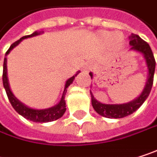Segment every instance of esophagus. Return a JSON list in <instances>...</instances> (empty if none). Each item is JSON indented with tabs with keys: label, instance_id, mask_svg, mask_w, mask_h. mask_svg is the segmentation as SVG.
I'll return each instance as SVG.
<instances>
[{
	"label": "esophagus",
	"instance_id": "1",
	"mask_svg": "<svg viewBox=\"0 0 157 157\" xmlns=\"http://www.w3.org/2000/svg\"><path fill=\"white\" fill-rule=\"evenodd\" d=\"M91 69H92V67H91V65H89V64H88L87 66L84 67V70H85V71H90Z\"/></svg>",
	"mask_w": 157,
	"mask_h": 157
}]
</instances>
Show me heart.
I'll return each mask as SVG.
<instances>
[{"instance_id": "heart-1", "label": "heart", "mask_w": 157, "mask_h": 157, "mask_svg": "<svg viewBox=\"0 0 157 157\" xmlns=\"http://www.w3.org/2000/svg\"><path fill=\"white\" fill-rule=\"evenodd\" d=\"M97 40L101 44H108L114 49L122 47L124 44V37L120 33H114L108 31H101L97 33Z\"/></svg>"}]
</instances>
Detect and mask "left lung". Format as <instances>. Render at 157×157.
Segmentation results:
<instances>
[{
	"instance_id": "1",
	"label": "left lung",
	"mask_w": 157,
	"mask_h": 157,
	"mask_svg": "<svg viewBox=\"0 0 157 157\" xmlns=\"http://www.w3.org/2000/svg\"><path fill=\"white\" fill-rule=\"evenodd\" d=\"M130 45H132V50H136L137 52H140L144 54L147 68H148V79L145 84V87L144 91L142 92L141 95L127 104H123V105H105L94 98V95L91 93L92 95V105L94 109L99 114L102 116L107 117V118H123L124 116H127L134 112H136L138 109L144 102L146 100L148 97L152 86H153V82H154V75H155V60L154 57V53L149 46V44L144 42L142 38H140L138 35L132 33L130 36ZM91 78L93 77V74H89Z\"/></svg>"
}]
</instances>
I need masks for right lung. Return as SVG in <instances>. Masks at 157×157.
Segmentation results:
<instances>
[{
	"label": "right lung",
	"mask_w": 157,
	"mask_h": 157,
	"mask_svg": "<svg viewBox=\"0 0 157 157\" xmlns=\"http://www.w3.org/2000/svg\"><path fill=\"white\" fill-rule=\"evenodd\" d=\"M42 32H34L33 33H32L31 35H25L23 37H21L20 40L16 41L15 43H13L10 48L8 49V51L6 52L5 53V58H4V62H3V72H2V83H3V87L6 91V94H7V96H8V99L12 105V106L14 108L16 112L18 113H20L21 115H22L24 118L30 120V121H33V122H36V123H47V122H52V121H54V120H57L59 118H61L65 110H66V105H65V101H64V96H65V94H66V88L73 82V81L75 80V76L78 75L76 74L75 75H74L73 77L67 80L66 83H65V88H64V91H63V96L61 98V101L58 105H56L55 106L53 107H51V108H48V109H43V110H36L33 109V108H29L27 107L26 105H24L23 104H21L15 96L13 94L11 89H10V86H9V82H8V78H7V65H6V63H7V58H6V55L11 52V50L13 48H14L16 45H18L20 44V42L23 39H26V38H29V37H33V36H35V35H38L40 34Z\"/></svg>",
	"instance_id": "right-lung-1"
}]
</instances>
